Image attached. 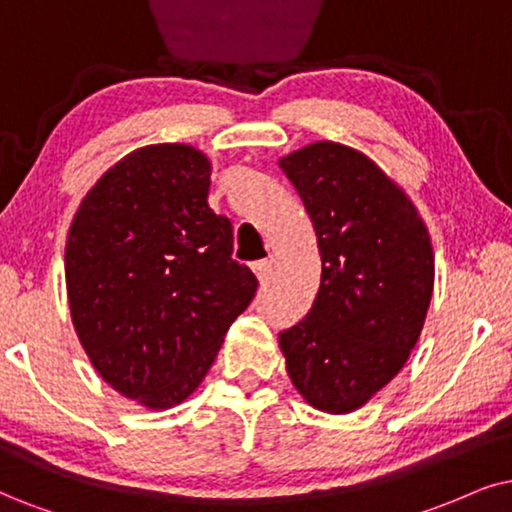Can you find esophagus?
Here are the masks:
<instances>
[{"mask_svg": "<svg viewBox=\"0 0 512 512\" xmlns=\"http://www.w3.org/2000/svg\"><path fill=\"white\" fill-rule=\"evenodd\" d=\"M252 269H255V274H257V278H260V283L264 286V283H269V278H271V260H260V262H255L252 264Z\"/></svg>", "mask_w": 512, "mask_h": 512, "instance_id": "1", "label": "esophagus"}]
</instances>
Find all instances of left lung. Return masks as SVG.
<instances>
[{"instance_id":"obj_1","label":"left lung","mask_w":512,"mask_h":512,"mask_svg":"<svg viewBox=\"0 0 512 512\" xmlns=\"http://www.w3.org/2000/svg\"><path fill=\"white\" fill-rule=\"evenodd\" d=\"M321 252V286L278 333L286 371L314 409L349 413L401 371L428 314L435 255L418 210L354 148L316 141L281 158Z\"/></svg>"}]
</instances>
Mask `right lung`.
<instances>
[{
    "label": "right lung",
    "instance_id": "right-lung-1",
    "mask_svg": "<svg viewBox=\"0 0 512 512\" xmlns=\"http://www.w3.org/2000/svg\"><path fill=\"white\" fill-rule=\"evenodd\" d=\"M210 160L186 144L137 148L84 196L66 243L73 326L122 397L172 409L210 371L257 278L208 205Z\"/></svg>",
    "mask_w": 512,
    "mask_h": 512
}]
</instances>
